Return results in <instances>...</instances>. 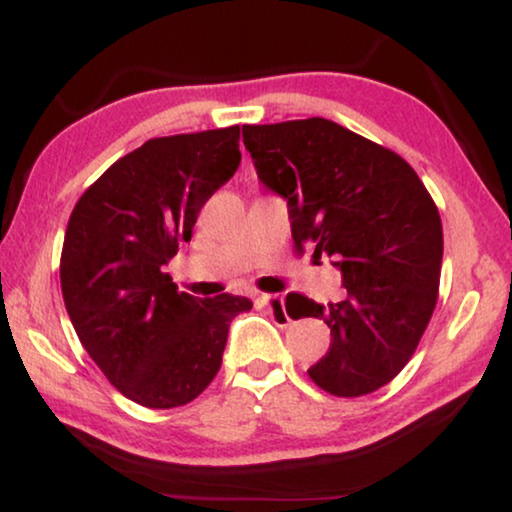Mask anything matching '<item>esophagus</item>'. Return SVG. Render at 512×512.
<instances>
[{
  "instance_id": "esophagus-1",
  "label": "esophagus",
  "mask_w": 512,
  "mask_h": 512,
  "mask_svg": "<svg viewBox=\"0 0 512 512\" xmlns=\"http://www.w3.org/2000/svg\"><path fill=\"white\" fill-rule=\"evenodd\" d=\"M258 303H261L265 310L270 312L272 321H275L277 326H289L291 324V317L286 314V307H284V300L279 296H268V293H263V296H258Z\"/></svg>"
}]
</instances>
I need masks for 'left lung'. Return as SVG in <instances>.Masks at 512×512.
Returning a JSON list of instances; mask_svg holds the SVG:
<instances>
[{
	"mask_svg": "<svg viewBox=\"0 0 512 512\" xmlns=\"http://www.w3.org/2000/svg\"><path fill=\"white\" fill-rule=\"evenodd\" d=\"M242 139L258 179L289 205L293 247L331 256L347 289L328 305L286 296L293 319L331 328V347L307 375L333 396L373 394L412 359L436 310V202L398 153L326 118L242 125Z\"/></svg>",
	"mask_w": 512,
	"mask_h": 512,
	"instance_id": "8db88e82",
	"label": "left lung"
}]
</instances>
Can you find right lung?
I'll use <instances>...</instances> for the list:
<instances>
[{"instance_id":"obj_1","label":"right lung","mask_w":512,"mask_h":512,"mask_svg":"<svg viewBox=\"0 0 512 512\" xmlns=\"http://www.w3.org/2000/svg\"><path fill=\"white\" fill-rule=\"evenodd\" d=\"M240 160V125L149 139L88 186L69 216L67 314L104 377L144 408L198 398L219 373L230 321L251 310L230 293L188 296L165 272Z\"/></svg>"}]
</instances>
